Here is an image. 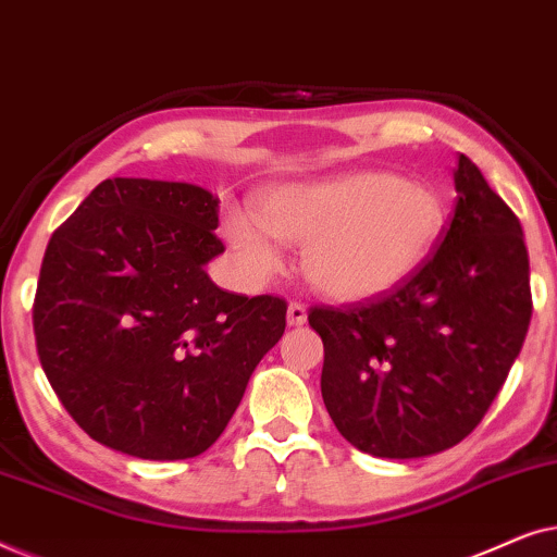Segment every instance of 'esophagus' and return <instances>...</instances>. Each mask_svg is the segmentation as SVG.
<instances>
[{"instance_id":"obj_1","label":"esophagus","mask_w":557,"mask_h":557,"mask_svg":"<svg viewBox=\"0 0 557 557\" xmlns=\"http://www.w3.org/2000/svg\"><path fill=\"white\" fill-rule=\"evenodd\" d=\"M286 322H288V326H304V324H307V307H304V304H299V301L288 304Z\"/></svg>"}]
</instances>
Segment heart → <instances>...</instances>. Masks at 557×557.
Listing matches in <instances>:
<instances>
[{
    "label": "heart",
    "mask_w": 557,
    "mask_h": 557,
    "mask_svg": "<svg viewBox=\"0 0 557 557\" xmlns=\"http://www.w3.org/2000/svg\"><path fill=\"white\" fill-rule=\"evenodd\" d=\"M444 225V200L431 185L385 170H357L273 187L258 205V220L231 210L223 233L256 276L278 269L271 234L304 246V273L319 294L368 301L413 276Z\"/></svg>",
    "instance_id": "obj_1"
}]
</instances>
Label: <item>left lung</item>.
Returning a JSON list of instances; mask_svg holds the SVG:
<instances>
[{
    "label": "left lung",
    "instance_id": "1",
    "mask_svg": "<svg viewBox=\"0 0 557 557\" xmlns=\"http://www.w3.org/2000/svg\"><path fill=\"white\" fill-rule=\"evenodd\" d=\"M436 253L393 294L314 307L322 398L355 448L421 459L469 436L505 385L530 326L522 225L469 157Z\"/></svg>",
    "mask_w": 557,
    "mask_h": 557
}]
</instances>
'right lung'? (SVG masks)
I'll return each instance as SVG.
<instances>
[{
    "label": "right lung",
    "mask_w": 557,
    "mask_h": 557,
    "mask_svg": "<svg viewBox=\"0 0 557 557\" xmlns=\"http://www.w3.org/2000/svg\"><path fill=\"white\" fill-rule=\"evenodd\" d=\"M218 205L189 182L106 180L52 233L33 309L37 355L73 421L151 461L208 451L286 330L278 296L223 292Z\"/></svg>",
    "instance_id": "right-lung-1"
}]
</instances>
